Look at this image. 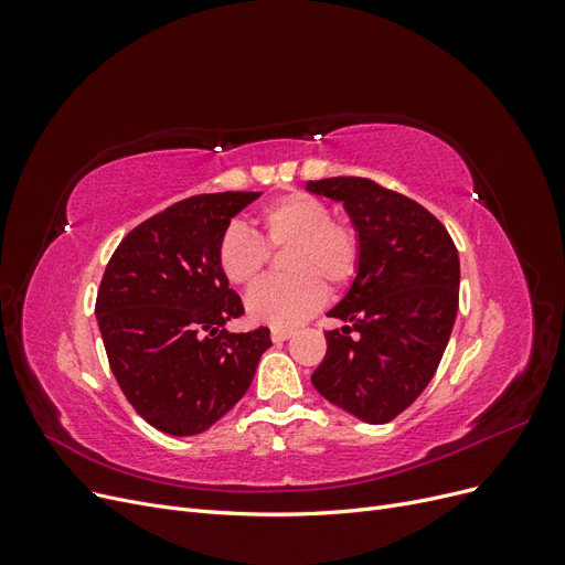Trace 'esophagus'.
I'll use <instances>...</instances> for the list:
<instances>
[{
  "mask_svg": "<svg viewBox=\"0 0 565 565\" xmlns=\"http://www.w3.org/2000/svg\"><path fill=\"white\" fill-rule=\"evenodd\" d=\"M292 334H295V330H289V328H273L270 330V339L276 341V344H280V341H287Z\"/></svg>",
  "mask_w": 565,
  "mask_h": 565,
  "instance_id": "1",
  "label": "esophagus"
}]
</instances>
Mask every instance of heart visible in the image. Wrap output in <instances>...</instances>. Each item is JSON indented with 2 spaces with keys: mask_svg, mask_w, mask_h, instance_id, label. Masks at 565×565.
Returning a JSON list of instances; mask_svg holds the SVG:
<instances>
[{
  "mask_svg": "<svg viewBox=\"0 0 565 565\" xmlns=\"http://www.w3.org/2000/svg\"><path fill=\"white\" fill-rule=\"evenodd\" d=\"M264 243L273 249L292 247L285 268L289 278L264 280L245 299L254 322L292 328L324 301V282L347 285L361 262V241L353 226L332 221L322 200L309 193H289L266 204L259 214ZM243 224H231L216 243V266L231 285H252L266 264V247Z\"/></svg>",
  "mask_w": 565,
  "mask_h": 565,
  "instance_id": "obj_1",
  "label": "heart"
}]
</instances>
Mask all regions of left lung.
<instances>
[{"instance_id": "1", "label": "left lung", "mask_w": 565, "mask_h": 565, "mask_svg": "<svg viewBox=\"0 0 565 565\" xmlns=\"http://www.w3.org/2000/svg\"><path fill=\"white\" fill-rule=\"evenodd\" d=\"M344 204L361 241L355 278L324 332L311 374L322 398L367 424H386L417 401L446 353L459 306V256L446 226L422 204L361 177L309 181Z\"/></svg>"}]
</instances>
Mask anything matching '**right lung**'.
<instances>
[{"instance_id": "obj_1", "label": "right lung", "mask_w": 565, "mask_h": 565, "mask_svg": "<svg viewBox=\"0 0 565 565\" xmlns=\"http://www.w3.org/2000/svg\"><path fill=\"white\" fill-rule=\"evenodd\" d=\"M262 193H210L136 226L106 266L96 320L131 407L169 436H195L245 396L270 330L235 334L245 313L216 266V243Z\"/></svg>"}]
</instances>
